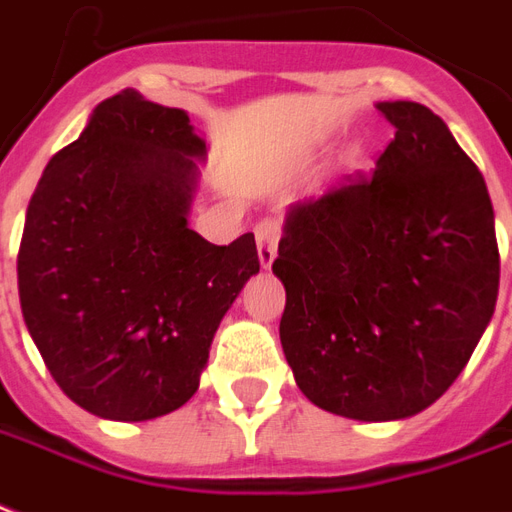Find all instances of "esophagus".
<instances>
[{
	"label": "esophagus",
	"mask_w": 512,
	"mask_h": 512,
	"mask_svg": "<svg viewBox=\"0 0 512 512\" xmlns=\"http://www.w3.org/2000/svg\"><path fill=\"white\" fill-rule=\"evenodd\" d=\"M255 239H257V257L263 268H271L273 257H276V247H279V222L273 217H265L255 225Z\"/></svg>",
	"instance_id": "1"
}]
</instances>
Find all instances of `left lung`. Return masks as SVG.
<instances>
[{
	"mask_svg": "<svg viewBox=\"0 0 512 512\" xmlns=\"http://www.w3.org/2000/svg\"><path fill=\"white\" fill-rule=\"evenodd\" d=\"M395 126L368 179L284 217L273 273L295 384L322 411L397 421L435 403L489 327L499 290L481 171L416 101H378Z\"/></svg>",
	"mask_w": 512,
	"mask_h": 512,
	"instance_id": "obj_1",
	"label": "left lung"
}]
</instances>
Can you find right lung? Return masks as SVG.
Returning a JSON list of instances; mask_svg holds the SVG:
<instances>
[{"mask_svg": "<svg viewBox=\"0 0 512 512\" xmlns=\"http://www.w3.org/2000/svg\"><path fill=\"white\" fill-rule=\"evenodd\" d=\"M206 139L185 109L123 91L50 158L18 252L23 322L72 403L147 421L195 395L214 333L249 276L255 236L187 225Z\"/></svg>", "mask_w": 512, "mask_h": 512, "instance_id": "obj_1", "label": "right lung"}]
</instances>
